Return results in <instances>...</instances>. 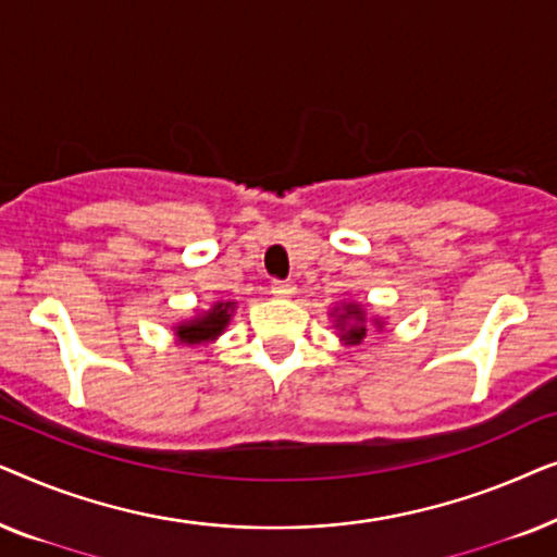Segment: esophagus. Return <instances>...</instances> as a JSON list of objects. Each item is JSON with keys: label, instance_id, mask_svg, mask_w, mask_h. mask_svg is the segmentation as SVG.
<instances>
[{"label": "esophagus", "instance_id": "obj_1", "mask_svg": "<svg viewBox=\"0 0 557 557\" xmlns=\"http://www.w3.org/2000/svg\"><path fill=\"white\" fill-rule=\"evenodd\" d=\"M296 286L292 284V281H273L271 284V294L278 296V299H288V296H294Z\"/></svg>", "mask_w": 557, "mask_h": 557}]
</instances>
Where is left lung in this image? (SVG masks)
I'll return each instance as SVG.
<instances>
[{
  "label": "left lung",
  "mask_w": 557,
  "mask_h": 557,
  "mask_svg": "<svg viewBox=\"0 0 557 557\" xmlns=\"http://www.w3.org/2000/svg\"><path fill=\"white\" fill-rule=\"evenodd\" d=\"M332 317L334 326L339 330L342 342H347V345H360L368 337V317H364V309L360 304H342V309H334ZM375 324L383 330V322Z\"/></svg>",
  "instance_id": "obj_1"
}]
</instances>
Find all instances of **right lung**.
<instances>
[{"label": "right lung", "mask_w": 557, "mask_h": 557, "mask_svg": "<svg viewBox=\"0 0 557 557\" xmlns=\"http://www.w3.org/2000/svg\"><path fill=\"white\" fill-rule=\"evenodd\" d=\"M233 307L235 301H218L212 304V309L208 314L189 319V322H182L174 326V334L182 345H205V342L218 339L220 334L225 332L227 322L233 317Z\"/></svg>", "instance_id": "obj_1"}]
</instances>
